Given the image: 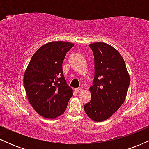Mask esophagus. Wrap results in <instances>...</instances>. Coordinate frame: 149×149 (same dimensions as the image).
<instances>
[{
  "mask_svg": "<svg viewBox=\"0 0 149 149\" xmlns=\"http://www.w3.org/2000/svg\"><path fill=\"white\" fill-rule=\"evenodd\" d=\"M82 91V89L81 88H76L75 89V92L76 93H79V92H80Z\"/></svg>",
  "mask_w": 149,
  "mask_h": 149,
  "instance_id": "34e87169",
  "label": "esophagus"
}]
</instances>
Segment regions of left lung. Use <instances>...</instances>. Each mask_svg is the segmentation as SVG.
<instances>
[{
    "mask_svg": "<svg viewBox=\"0 0 149 149\" xmlns=\"http://www.w3.org/2000/svg\"><path fill=\"white\" fill-rule=\"evenodd\" d=\"M95 59V78L90 88L91 100L84 110L96 122L107 120L125 102L130 76L123 58L111 45L104 42L89 45Z\"/></svg>",
    "mask_w": 149,
    "mask_h": 149,
    "instance_id": "1",
    "label": "left lung"
}]
</instances>
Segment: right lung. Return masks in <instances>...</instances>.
<instances>
[{"instance_id": "1", "label": "right lung", "mask_w": 149, "mask_h": 149, "mask_svg": "<svg viewBox=\"0 0 149 149\" xmlns=\"http://www.w3.org/2000/svg\"><path fill=\"white\" fill-rule=\"evenodd\" d=\"M71 42H49L34 53L24 76V85L29 102L39 115L55 118L64 113L73 96L66 83L62 63Z\"/></svg>"}]
</instances>
